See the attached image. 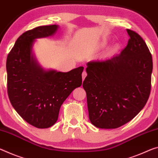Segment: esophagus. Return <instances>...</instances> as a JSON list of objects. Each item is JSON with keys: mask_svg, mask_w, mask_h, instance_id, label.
Returning <instances> with one entry per match:
<instances>
[{"mask_svg": "<svg viewBox=\"0 0 158 158\" xmlns=\"http://www.w3.org/2000/svg\"><path fill=\"white\" fill-rule=\"evenodd\" d=\"M86 76H87V73L86 71H84L82 72V79H83V80H84V79L86 78Z\"/></svg>", "mask_w": 158, "mask_h": 158, "instance_id": "esophagus-1", "label": "esophagus"}]
</instances>
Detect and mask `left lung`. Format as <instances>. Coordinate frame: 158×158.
I'll list each match as a JSON object with an SVG mask.
<instances>
[{"instance_id": "obj_1", "label": "left lung", "mask_w": 158, "mask_h": 158, "mask_svg": "<svg viewBox=\"0 0 158 158\" xmlns=\"http://www.w3.org/2000/svg\"><path fill=\"white\" fill-rule=\"evenodd\" d=\"M127 46L120 54L86 64L83 82L89 119L101 129H116L143 108L151 89L152 60L139 34L127 29Z\"/></svg>"}]
</instances>
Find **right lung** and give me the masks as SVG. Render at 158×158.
<instances>
[{
    "instance_id": "right-lung-1",
    "label": "right lung",
    "mask_w": 158,
    "mask_h": 158,
    "mask_svg": "<svg viewBox=\"0 0 158 158\" xmlns=\"http://www.w3.org/2000/svg\"><path fill=\"white\" fill-rule=\"evenodd\" d=\"M57 29L58 26L53 24L24 32L7 57L10 101L25 121L39 129L48 128L56 123L62 104L82 84L83 67L68 72L46 71L32 55L35 39L51 36Z\"/></svg>"
}]
</instances>
